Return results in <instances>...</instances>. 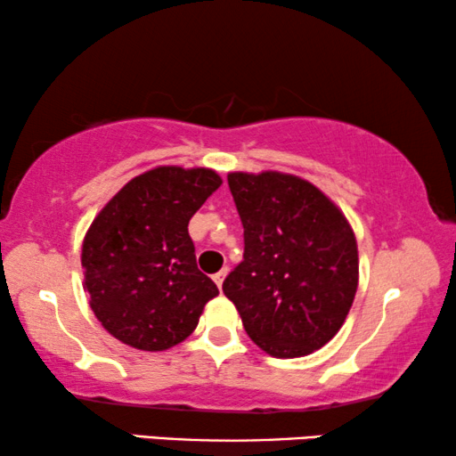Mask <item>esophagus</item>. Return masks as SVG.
I'll return each mask as SVG.
<instances>
[{
	"instance_id": "esophagus-1",
	"label": "esophagus",
	"mask_w": 456,
	"mask_h": 456,
	"mask_svg": "<svg viewBox=\"0 0 456 456\" xmlns=\"http://www.w3.org/2000/svg\"><path fill=\"white\" fill-rule=\"evenodd\" d=\"M226 273H228L226 267H224V270H220L217 273H214V282L217 284V289H222V282H224V278H226Z\"/></svg>"
}]
</instances>
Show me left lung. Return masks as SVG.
<instances>
[{
  "instance_id": "1",
  "label": "left lung",
  "mask_w": 456,
  "mask_h": 456,
  "mask_svg": "<svg viewBox=\"0 0 456 456\" xmlns=\"http://www.w3.org/2000/svg\"><path fill=\"white\" fill-rule=\"evenodd\" d=\"M245 228L242 261L224 295L261 351L303 357L336 336L359 284L357 240L345 214L307 180L230 172Z\"/></svg>"
}]
</instances>
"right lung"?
Masks as SVG:
<instances>
[{
  "instance_id": "obj_1",
  "label": "right lung",
  "mask_w": 456,
  "mask_h": 456,
  "mask_svg": "<svg viewBox=\"0 0 456 456\" xmlns=\"http://www.w3.org/2000/svg\"><path fill=\"white\" fill-rule=\"evenodd\" d=\"M222 178L209 167L159 166L122 186L83 240L85 289L102 326L124 345L166 351L217 297L199 272L189 222Z\"/></svg>"
}]
</instances>
